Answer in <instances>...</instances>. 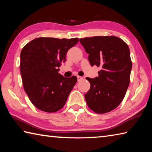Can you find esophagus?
Returning <instances> with one entry per match:
<instances>
[{"label": "esophagus", "mask_w": 152, "mask_h": 152, "mask_svg": "<svg viewBox=\"0 0 152 152\" xmlns=\"http://www.w3.org/2000/svg\"><path fill=\"white\" fill-rule=\"evenodd\" d=\"M77 79H78V81H80L82 80H83V78L80 76H77Z\"/></svg>", "instance_id": "obj_1"}]
</instances>
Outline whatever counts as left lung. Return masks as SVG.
<instances>
[{
	"instance_id": "obj_1",
	"label": "left lung",
	"mask_w": 152,
	"mask_h": 152,
	"mask_svg": "<svg viewBox=\"0 0 152 152\" xmlns=\"http://www.w3.org/2000/svg\"><path fill=\"white\" fill-rule=\"evenodd\" d=\"M92 66L101 67L99 76L87 77L91 88L84 94L88 107L102 114L117 108L124 99L130 82L132 62L124 41L115 36H94L80 39Z\"/></svg>"
}]
</instances>
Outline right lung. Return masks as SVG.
<instances>
[{
    "instance_id": "1",
    "label": "right lung",
    "mask_w": 152,
    "mask_h": 152,
    "mask_svg": "<svg viewBox=\"0 0 152 152\" xmlns=\"http://www.w3.org/2000/svg\"><path fill=\"white\" fill-rule=\"evenodd\" d=\"M78 38L39 37L31 41L20 52V70L25 92L42 111L54 113L62 108L77 82L58 73L68 51Z\"/></svg>"
}]
</instances>
